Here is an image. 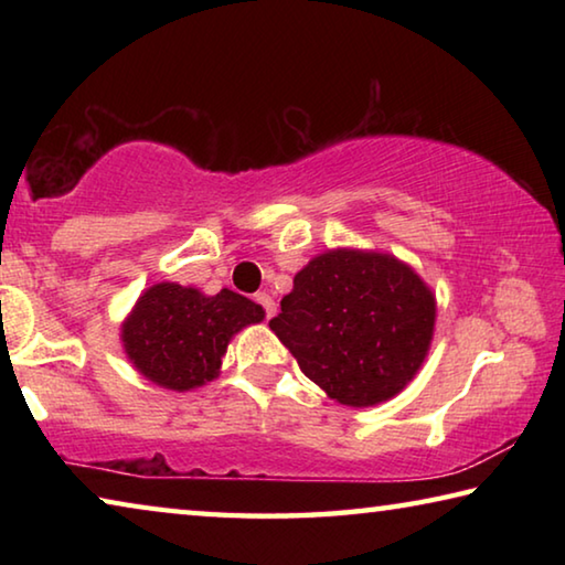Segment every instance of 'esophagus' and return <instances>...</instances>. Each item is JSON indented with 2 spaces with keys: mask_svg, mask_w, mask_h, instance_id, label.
<instances>
[{
  "mask_svg": "<svg viewBox=\"0 0 565 565\" xmlns=\"http://www.w3.org/2000/svg\"><path fill=\"white\" fill-rule=\"evenodd\" d=\"M254 301L262 306L264 313H266V319H271L274 313H276V303H274V299H271V296L266 294V291H259V294H256V296H254Z\"/></svg>",
  "mask_w": 565,
  "mask_h": 565,
  "instance_id": "34e87169",
  "label": "esophagus"
}]
</instances>
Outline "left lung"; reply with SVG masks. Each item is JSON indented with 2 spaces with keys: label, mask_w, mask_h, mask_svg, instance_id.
Listing matches in <instances>:
<instances>
[{
  "label": "left lung",
  "mask_w": 565,
  "mask_h": 565,
  "mask_svg": "<svg viewBox=\"0 0 565 565\" xmlns=\"http://www.w3.org/2000/svg\"><path fill=\"white\" fill-rule=\"evenodd\" d=\"M436 299L391 254L333 248L294 276L271 331L313 384L343 406L404 391L434 339Z\"/></svg>",
  "instance_id": "obj_1"
}]
</instances>
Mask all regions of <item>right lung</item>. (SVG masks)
I'll return each mask as SVG.
<instances>
[{
  "instance_id": "add662e5",
  "label": "right lung",
  "mask_w": 565,
  "mask_h": 565,
  "mask_svg": "<svg viewBox=\"0 0 565 565\" xmlns=\"http://www.w3.org/2000/svg\"><path fill=\"white\" fill-rule=\"evenodd\" d=\"M259 321L264 309L242 294L206 296L164 281L139 296L121 323V341L134 369L151 384L191 391L218 376L234 333Z\"/></svg>"
}]
</instances>
